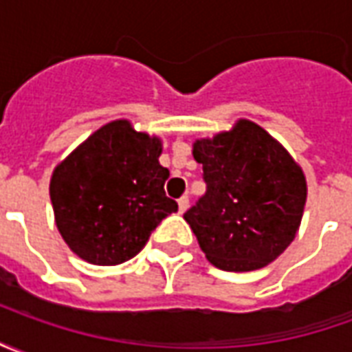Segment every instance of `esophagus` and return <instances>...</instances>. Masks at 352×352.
<instances>
[{
    "label": "esophagus",
    "mask_w": 352,
    "mask_h": 352,
    "mask_svg": "<svg viewBox=\"0 0 352 352\" xmlns=\"http://www.w3.org/2000/svg\"><path fill=\"white\" fill-rule=\"evenodd\" d=\"M179 213H184L186 209H188V196H183V198H179Z\"/></svg>",
    "instance_id": "esophagus-1"
}]
</instances>
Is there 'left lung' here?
Listing matches in <instances>:
<instances>
[{"label": "left lung", "instance_id": "1", "mask_svg": "<svg viewBox=\"0 0 352 352\" xmlns=\"http://www.w3.org/2000/svg\"><path fill=\"white\" fill-rule=\"evenodd\" d=\"M206 196L184 213L207 260L224 272H254L294 241L307 183L298 162L264 128L239 118L234 128L196 139Z\"/></svg>", "mask_w": 352, "mask_h": 352}]
</instances>
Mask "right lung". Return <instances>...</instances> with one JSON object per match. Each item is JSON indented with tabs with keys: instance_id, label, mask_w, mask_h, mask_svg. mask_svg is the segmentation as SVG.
Listing matches in <instances>:
<instances>
[{
	"instance_id": "add662e5",
	"label": "right lung",
	"mask_w": 352,
	"mask_h": 352,
	"mask_svg": "<svg viewBox=\"0 0 352 352\" xmlns=\"http://www.w3.org/2000/svg\"><path fill=\"white\" fill-rule=\"evenodd\" d=\"M160 138L120 118L94 131L54 168L49 188L54 221L79 258L122 264L179 209L164 192L169 169L160 166Z\"/></svg>"
}]
</instances>
